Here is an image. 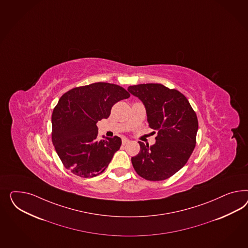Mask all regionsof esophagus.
Masks as SVG:
<instances>
[{"label": "esophagus", "mask_w": 248, "mask_h": 248, "mask_svg": "<svg viewBox=\"0 0 248 248\" xmlns=\"http://www.w3.org/2000/svg\"><path fill=\"white\" fill-rule=\"evenodd\" d=\"M128 142H129V140L127 139V138H123V139H122V144H123V145H126Z\"/></svg>", "instance_id": "34e87169"}]
</instances>
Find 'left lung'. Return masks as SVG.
<instances>
[{"instance_id": "left-lung-1", "label": "left lung", "mask_w": 248, "mask_h": 248, "mask_svg": "<svg viewBox=\"0 0 248 248\" xmlns=\"http://www.w3.org/2000/svg\"><path fill=\"white\" fill-rule=\"evenodd\" d=\"M127 91L143 102L149 127L157 131L154 145L139 141L140 151L131 157L133 168L147 180H165L191 156L198 132L197 114L181 92L162 84L129 86Z\"/></svg>"}]
</instances>
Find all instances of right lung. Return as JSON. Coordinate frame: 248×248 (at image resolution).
<instances>
[{
	"instance_id": "right-lung-1",
	"label": "right lung",
	"mask_w": 248,
	"mask_h": 248,
	"mask_svg": "<svg viewBox=\"0 0 248 248\" xmlns=\"http://www.w3.org/2000/svg\"><path fill=\"white\" fill-rule=\"evenodd\" d=\"M122 87L97 82L64 93L51 116V139L57 154L67 170L81 177L101 174L121 146V139L98 140L97 122L108 119L111 108L129 98Z\"/></svg>"
}]
</instances>
